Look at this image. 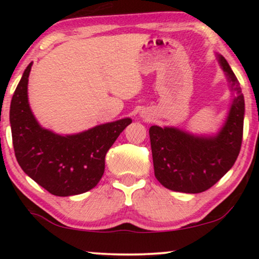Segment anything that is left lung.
Segmentation results:
<instances>
[{"mask_svg":"<svg viewBox=\"0 0 259 259\" xmlns=\"http://www.w3.org/2000/svg\"><path fill=\"white\" fill-rule=\"evenodd\" d=\"M233 99L224 125L212 136H198L178 127L151 126L154 176L166 189L200 193L213 186L232 167L243 139L245 102L228 61L215 54Z\"/></svg>","mask_w":259,"mask_h":259,"instance_id":"obj_1","label":"left lung"}]
</instances>
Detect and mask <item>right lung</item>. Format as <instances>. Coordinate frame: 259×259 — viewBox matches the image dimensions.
I'll return each mask as SVG.
<instances>
[{"instance_id":"right-lung-1","label":"right lung","mask_w":259,"mask_h":259,"mask_svg":"<svg viewBox=\"0 0 259 259\" xmlns=\"http://www.w3.org/2000/svg\"><path fill=\"white\" fill-rule=\"evenodd\" d=\"M30 62L10 104V127L17 162L27 176L59 197L76 196L98 185L105 172L106 153L131 118L101 123L75 134H58L44 128L28 101Z\"/></svg>"}]
</instances>
